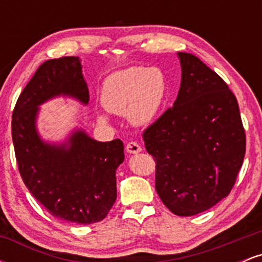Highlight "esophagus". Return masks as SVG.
<instances>
[{
  "label": "esophagus",
  "mask_w": 262,
  "mask_h": 262,
  "mask_svg": "<svg viewBox=\"0 0 262 262\" xmlns=\"http://www.w3.org/2000/svg\"><path fill=\"white\" fill-rule=\"evenodd\" d=\"M125 150H127L129 154H138V152L141 151V148L138 143L130 141V143H128L127 146H125Z\"/></svg>",
  "instance_id": "obj_1"
}]
</instances>
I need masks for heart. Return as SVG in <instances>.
I'll list each match as a JSON object with an SVG mask.
<instances>
[{
    "mask_svg": "<svg viewBox=\"0 0 262 262\" xmlns=\"http://www.w3.org/2000/svg\"><path fill=\"white\" fill-rule=\"evenodd\" d=\"M166 95L165 75L158 68H132L104 81L101 101L110 113L125 116L134 125H148L160 112ZM98 122L107 123L106 114Z\"/></svg>",
    "mask_w": 262,
    "mask_h": 262,
    "instance_id": "1",
    "label": "heart"
}]
</instances>
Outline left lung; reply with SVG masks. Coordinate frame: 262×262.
Segmentation results:
<instances>
[{
  "label": "left lung",
  "instance_id": "left-lung-1",
  "mask_svg": "<svg viewBox=\"0 0 262 262\" xmlns=\"http://www.w3.org/2000/svg\"><path fill=\"white\" fill-rule=\"evenodd\" d=\"M179 95L143 133L156 162L155 188L173 214L188 217L229 194L245 156V130L234 93L197 56L177 53Z\"/></svg>",
  "mask_w": 262,
  "mask_h": 262
}]
</instances>
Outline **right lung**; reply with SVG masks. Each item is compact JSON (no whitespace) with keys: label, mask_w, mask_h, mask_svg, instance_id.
Wrapping results in <instances>:
<instances>
[{"label":"right lung","mask_w":262,"mask_h":262,"mask_svg":"<svg viewBox=\"0 0 262 262\" xmlns=\"http://www.w3.org/2000/svg\"><path fill=\"white\" fill-rule=\"evenodd\" d=\"M64 96L89 103L77 56L48 60L18 97L12 114V140L19 173L29 192L50 214L77 224L106 218L117 198L116 170L124 160L122 140L97 141L76 129L64 143L41 139L39 106Z\"/></svg>","instance_id":"obj_1"}]
</instances>
